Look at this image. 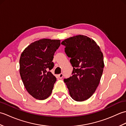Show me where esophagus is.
I'll use <instances>...</instances> for the list:
<instances>
[{"mask_svg":"<svg viewBox=\"0 0 126 126\" xmlns=\"http://www.w3.org/2000/svg\"><path fill=\"white\" fill-rule=\"evenodd\" d=\"M58 77L60 79H62V77H63V74H62V73H61V74H59V75H58Z\"/></svg>","mask_w":126,"mask_h":126,"instance_id":"1","label":"esophagus"}]
</instances>
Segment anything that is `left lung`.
Returning a JSON list of instances; mask_svg holds the SVG:
<instances>
[{"label": "left lung", "mask_w": 126, "mask_h": 126, "mask_svg": "<svg viewBox=\"0 0 126 126\" xmlns=\"http://www.w3.org/2000/svg\"><path fill=\"white\" fill-rule=\"evenodd\" d=\"M61 44L65 47V52L71 58L73 67V75L64 79L69 94L75 101L86 100L100 83L104 68L103 53L93 39L83 35L70 37Z\"/></svg>", "instance_id": "left-lung-1"}]
</instances>
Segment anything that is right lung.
<instances>
[{"mask_svg": "<svg viewBox=\"0 0 126 126\" xmlns=\"http://www.w3.org/2000/svg\"><path fill=\"white\" fill-rule=\"evenodd\" d=\"M60 44V40L39 39L32 43L21 54V79L26 90L34 98L45 100L52 93L56 78L50 70L54 66V53Z\"/></svg>", "mask_w": 126, "mask_h": 126, "instance_id": "1", "label": "right lung"}]
</instances>
